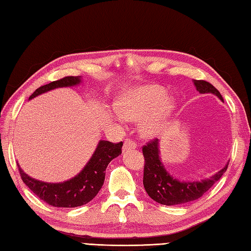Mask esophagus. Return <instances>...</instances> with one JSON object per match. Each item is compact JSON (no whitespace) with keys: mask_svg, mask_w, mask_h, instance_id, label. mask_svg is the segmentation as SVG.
I'll return each instance as SVG.
<instances>
[{"mask_svg":"<svg viewBox=\"0 0 251 251\" xmlns=\"http://www.w3.org/2000/svg\"><path fill=\"white\" fill-rule=\"evenodd\" d=\"M136 147L137 143L134 140H132V138H126L124 144V151H126L127 149H134Z\"/></svg>","mask_w":251,"mask_h":251,"instance_id":"esophagus-1","label":"esophagus"}]
</instances>
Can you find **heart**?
I'll return each instance as SVG.
<instances>
[{"instance_id": "obj_1", "label": "heart", "mask_w": 251, "mask_h": 251, "mask_svg": "<svg viewBox=\"0 0 251 251\" xmlns=\"http://www.w3.org/2000/svg\"><path fill=\"white\" fill-rule=\"evenodd\" d=\"M172 108L166 101L163 90L154 87H145L126 92L116 104V110L126 120L142 121V131L145 135L153 136L162 129L166 117Z\"/></svg>"}]
</instances>
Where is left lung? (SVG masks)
<instances>
[{"instance_id": "1", "label": "left lung", "mask_w": 251, "mask_h": 251, "mask_svg": "<svg viewBox=\"0 0 251 251\" xmlns=\"http://www.w3.org/2000/svg\"><path fill=\"white\" fill-rule=\"evenodd\" d=\"M194 86L201 93H214L224 101L222 96L217 89L205 80L194 79ZM159 140L149 141L144 145L142 151L144 154V178L143 183L148 196L155 202L163 205H178L192 202L201 198L218 181L227 169V163L224 169L216 173L209 179L193 182H182L173 178L165 171L159 159Z\"/></svg>"}]
</instances>
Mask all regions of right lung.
Instances as JSON below:
<instances>
[{"instance_id": "1", "label": "right lung", "mask_w": 251, "mask_h": 251, "mask_svg": "<svg viewBox=\"0 0 251 251\" xmlns=\"http://www.w3.org/2000/svg\"><path fill=\"white\" fill-rule=\"evenodd\" d=\"M80 82V76H66L42 86L32 93L30 99L51 89L74 86ZM124 143L101 141L92 158L78 175L61 183H47L33 179L27 176L18 165L21 179L30 190L47 204L54 207H77L85 205L97 196L104 183L105 171L114 158L121 154Z\"/></svg>"}]
</instances>
